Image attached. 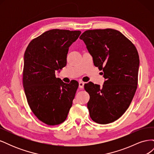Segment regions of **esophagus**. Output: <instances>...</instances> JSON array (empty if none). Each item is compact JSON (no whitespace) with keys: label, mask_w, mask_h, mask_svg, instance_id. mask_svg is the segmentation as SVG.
<instances>
[{"label":"esophagus","mask_w":154,"mask_h":154,"mask_svg":"<svg viewBox=\"0 0 154 154\" xmlns=\"http://www.w3.org/2000/svg\"><path fill=\"white\" fill-rule=\"evenodd\" d=\"M83 87H84V83L82 82H79V88H83Z\"/></svg>","instance_id":"obj_1"}]
</instances>
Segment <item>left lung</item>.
I'll use <instances>...</instances> for the list:
<instances>
[{"instance_id":"8db88e82","label":"left lung","mask_w":154,"mask_h":154,"mask_svg":"<svg viewBox=\"0 0 154 154\" xmlns=\"http://www.w3.org/2000/svg\"><path fill=\"white\" fill-rule=\"evenodd\" d=\"M84 42L96 67L103 70V85H85L90 95L87 103L91 119L108 124L119 119L128 106L137 89L139 58L134 45L116 29L87 30Z\"/></svg>"}]
</instances>
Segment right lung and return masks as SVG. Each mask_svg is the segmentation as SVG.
<instances>
[{
  "label": "right lung",
  "mask_w": 154,
  "mask_h": 154,
  "mask_svg": "<svg viewBox=\"0 0 154 154\" xmlns=\"http://www.w3.org/2000/svg\"><path fill=\"white\" fill-rule=\"evenodd\" d=\"M80 31L54 29L32 40L24 53L23 86L30 109L48 125L66 119L78 87V82L66 83L56 78L67 64L69 48Z\"/></svg>",
  "instance_id": "1"
}]
</instances>
